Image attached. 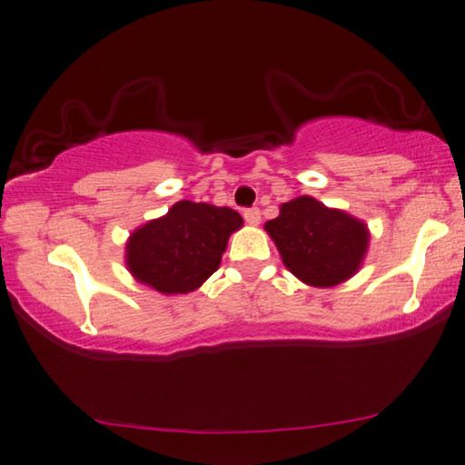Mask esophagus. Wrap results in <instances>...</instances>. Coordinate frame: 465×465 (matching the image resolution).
Segmentation results:
<instances>
[{
    "instance_id": "obj_1",
    "label": "esophagus",
    "mask_w": 465,
    "mask_h": 465,
    "mask_svg": "<svg viewBox=\"0 0 465 465\" xmlns=\"http://www.w3.org/2000/svg\"><path fill=\"white\" fill-rule=\"evenodd\" d=\"M244 221L249 223V225H259V223H262V210H259V208H246L244 210Z\"/></svg>"
}]
</instances>
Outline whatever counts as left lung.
I'll return each mask as SVG.
<instances>
[{
  "mask_svg": "<svg viewBox=\"0 0 465 465\" xmlns=\"http://www.w3.org/2000/svg\"><path fill=\"white\" fill-rule=\"evenodd\" d=\"M265 232L291 274L321 289L349 281L361 268L370 242L366 223L308 195L282 203Z\"/></svg>",
  "mask_w": 465,
  "mask_h": 465,
  "instance_id": "obj_1",
  "label": "left lung"
}]
</instances>
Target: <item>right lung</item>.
<instances>
[{
	"label": "right lung",
	"mask_w": 465,
	"mask_h": 465,
	"mask_svg": "<svg viewBox=\"0 0 465 465\" xmlns=\"http://www.w3.org/2000/svg\"><path fill=\"white\" fill-rule=\"evenodd\" d=\"M242 225L232 208L176 202L129 236L125 263L135 281L159 293H189L219 270L229 236Z\"/></svg>",
	"instance_id": "1"
}]
</instances>
